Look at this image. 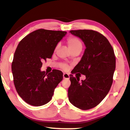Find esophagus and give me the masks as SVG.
Masks as SVG:
<instances>
[{
	"label": "esophagus",
	"instance_id": "34e87169",
	"mask_svg": "<svg viewBox=\"0 0 130 130\" xmlns=\"http://www.w3.org/2000/svg\"><path fill=\"white\" fill-rule=\"evenodd\" d=\"M63 78H67V79H69L70 78L69 75L68 73H63Z\"/></svg>",
	"mask_w": 130,
	"mask_h": 130
}]
</instances>
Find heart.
I'll return each mask as SVG.
<instances>
[{"mask_svg": "<svg viewBox=\"0 0 130 130\" xmlns=\"http://www.w3.org/2000/svg\"><path fill=\"white\" fill-rule=\"evenodd\" d=\"M67 43L68 48L70 51L76 49H82V45L81 42L76 38L69 37L67 40ZM61 67L63 69L67 70L69 68V67L68 65H67L66 64H62L61 66Z\"/></svg>", "mask_w": 130, "mask_h": 130, "instance_id": "obj_1", "label": "heart"}]
</instances>
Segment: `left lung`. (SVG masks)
<instances>
[{"label":"left lung","mask_w":130,"mask_h":130,"mask_svg":"<svg viewBox=\"0 0 130 130\" xmlns=\"http://www.w3.org/2000/svg\"><path fill=\"white\" fill-rule=\"evenodd\" d=\"M69 32L85 45L83 56L73 73L85 75L86 79L80 82V77L70 75L68 99L76 107L87 110L100 104L108 94L116 69V57L107 39L97 31L78 30Z\"/></svg>","instance_id":"left-lung-1"}]
</instances>
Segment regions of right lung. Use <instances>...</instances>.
<instances>
[{"label":"right lung","instance_id":"obj_1","mask_svg":"<svg viewBox=\"0 0 130 130\" xmlns=\"http://www.w3.org/2000/svg\"><path fill=\"white\" fill-rule=\"evenodd\" d=\"M67 32L38 29L27 35L19 42L12 63L14 85L19 95L34 106L50 101L54 90L63 79L60 70L47 74L41 71L42 62L50 58L58 43Z\"/></svg>","mask_w":130,"mask_h":130}]
</instances>
